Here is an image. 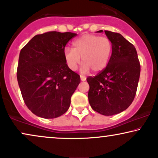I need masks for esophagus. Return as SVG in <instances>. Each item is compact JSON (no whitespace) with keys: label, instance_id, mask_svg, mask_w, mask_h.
I'll use <instances>...</instances> for the list:
<instances>
[{"label":"esophagus","instance_id":"34e87169","mask_svg":"<svg viewBox=\"0 0 158 158\" xmlns=\"http://www.w3.org/2000/svg\"><path fill=\"white\" fill-rule=\"evenodd\" d=\"M85 79H86V78H85V77H84L83 75H81V81H85Z\"/></svg>","mask_w":158,"mask_h":158}]
</instances>
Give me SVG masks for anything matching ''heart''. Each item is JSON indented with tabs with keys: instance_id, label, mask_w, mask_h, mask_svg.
<instances>
[{
	"instance_id": "heart-1",
	"label": "heart",
	"mask_w": 158,
	"mask_h": 158,
	"mask_svg": "<svg viewBox=\"0 0 158 158\" xmlns=\"http://www.w3.org/2000/svg\"><path fill=\"white\" fill-rule=\"evenodd\" d=\"M112 43L108 38L94 34H85L73 42V48H66L64 58L68 67L75 71L80 62H83V73L92 69L94 73L106 67L112 52Z\"/></svg>"
}]
</instances>
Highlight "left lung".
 Instances as JSON below:
<instances>
[{
	"label": "left lung",
	"instance_id": "1",
	"mask_svg": "<svg viewBox=\"0 0 158 158\" xmlns=\"http://www.w3.org/2000/svg\"><path fill=\"white\" fill-rule=\"evenodd\" d=\"M97 32H102V30ZM112 43L108 65L97 75L88 77V98L92 109L105 116L119 114L135 98L141 65L133 44L118 33L105 31Z\"/></svg>",
	"mask_w": 158,
	"mask_h": 158
}]
</instances>
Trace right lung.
I'll return each mask as SVG.
<instances>
[{"label":"right lung","instance_id":"1","mask_svg":"<svg viewBox=\"0 0 158 158\" xmlns=\"http://www.w3.org/2000/svg\"><path fill=\"white\" fill-rule=\"evenodd\" d=\"M76 36L58 31L37 34L21 50L17 70L19 87L26 106L40 117H58L69 108L81 77L68 67L64 50Z\"/></svg>","mask_w":158,"mask_h":158}]
</instances>
